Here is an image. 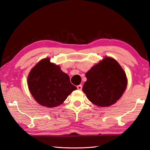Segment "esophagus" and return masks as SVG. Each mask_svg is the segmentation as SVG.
<instances>
[{"label":"esophagus","instance_id":"1","mask_svg":"<svg viewBox=\"0 0 150 150\" xmlns=\"http://www.w3.org/2000/svg\"><path fill=\"white\" fill-rule=\"evenodd\" d=\"M77 88H78L79 90H81V89H82V88H83V85H77Z\"/></svg>","mask_w":150,"mask_h":150}]
</instances>
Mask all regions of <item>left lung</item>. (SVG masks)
<instances>
[{"mask_svg": "<svg viewBox=\"0 0 150 150\" xmlns=\"http://www.w3.org/2000/svg\"><path fill=\"white\" fill-rule=\"evenodd\" d=\"M83 91L91 103L109 106L120 98L127 86L124 71L115 59L105 57L86 73Z\"/></svg>", "mask_w": 150, "mask_h": 150, "instance_id": "1", "label": "left lung"}]
</instances>
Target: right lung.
Masks as SVG:
<instances>
[{"label": "right lung", "mask_w": 150, "mask_h": 150, "mask_svg": "<svg viewBox=\"0 0 150 150\" xmlns=\"http://www.w3.org/2000/svg\"><path fill=\"white\" fill-rule=\"evenodd\" d=\"M28 85L33 97L42 106L55 107L62 104L77 87L70 82L67 74L49 58L42 59L31 70Z\"/></svg>", "instance_id": "obj_1"}]
</instances>
